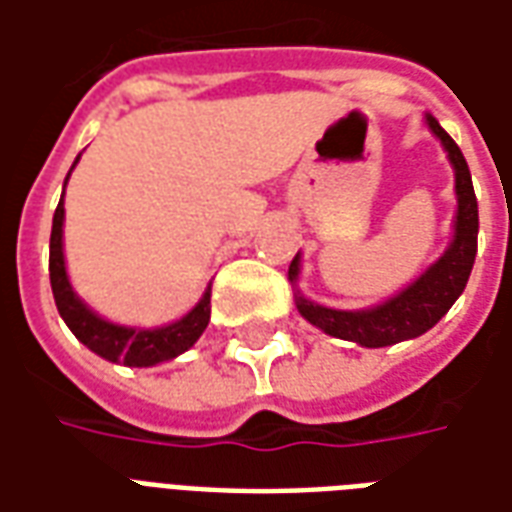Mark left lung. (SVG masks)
<instances>
[{
	"mask_svg": "<svg viewBox=\"0 0 512 512\" xmlns=\"http://www.w3.org/2000/svg\"><path fill=\"white\" fill-rule=\"evenodd\" d=\"M425 123L444 145L452 169H455L458 211H455V224H452L455 235H452L450 246L417 282H411L406 290H400L397 296L386 299L378 307H370V310H332V307L315 304L296 293L299 312L321 332L348 340V343L365 345V348H384V345L414 340L419 334L433 329L447 315V310L469 282L474 255H477V227H480L472 175H469L461 147L452 142V136L439 126V120L433 115H425ZM288 277L290 282L299 279V255L293 257Z\"/></svg>",
	"mask_w": 512,
	"mask_h": 512,
	"instance_id": "obj_1",
	"label": "left lung"
}]
</instances>
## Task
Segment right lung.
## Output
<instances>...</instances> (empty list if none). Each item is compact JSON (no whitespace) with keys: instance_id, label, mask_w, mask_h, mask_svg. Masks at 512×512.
<instances>
[{"instance_id":"add662e5","label":"right lung","mask_w":512,"mask_h":512,"mask_svg":"<svg viewBox=\"0 0 512 512\" xmlns=\"http://www.w3.org/2000/svg\"><path fill=\"white\" fill-rule=\"evenodd\" d=\"M76 161H73V167H76ZM68 178H71V172H68ZM68 178H65V183H68ZM62 222H65V205L60 200L57 211H54V222H51V293H54L62 321L68 323V329L76 334L79 343L87 345L93 354L104 356L106 362H117V365L126 367H153L189 351L191 345L200 340V334L205 332V326L211 321V285L202 293V299L194 304V310L186 312L180 321L158 326V329L120 326V323L104 321L101 315H95L71 288V279L65 271V255H62Z\"/></svg>"}]
</instances>
